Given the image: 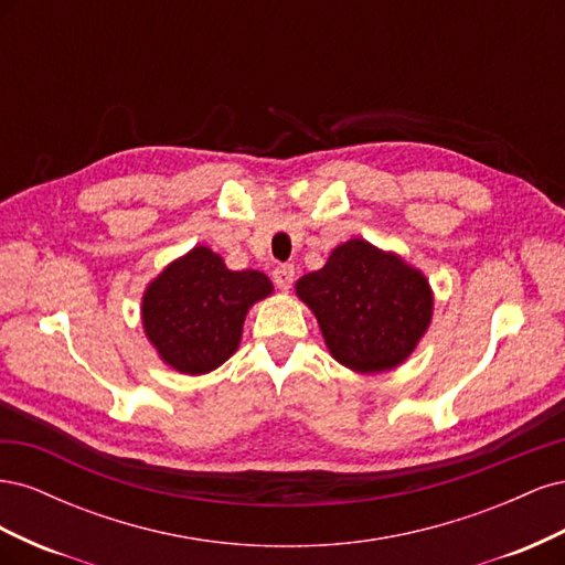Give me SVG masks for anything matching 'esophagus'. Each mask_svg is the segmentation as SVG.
<instances>
[{
	"label": "esophagus",
	"mask_w": 565,
	"mask_h": 565,
	"mask_svg": "<svg viewBox=\"0 0 565 565\" xmlns=\"http://www.w3.org/2000/svg\"><path fill=\"white\" fill-rule=\"evenodd\" d=\"M295 280V266L292 264H278L273 268V282H276L280 289H289Z\"/></svg>",
	"instance_id": "obj_1"
}]
</instances>
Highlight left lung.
<instances>
[{
    "label": "left lung",
    "mask_w": 565,
    "mask_h": 565,
    "mask_svg": "<svg viewBox=\"0 0 565 565\" xmlns=\"http://www.w3.org/2000/svg\"><path fill=\"white\" fill-rule=\"evenodd\" d=\"M297 295L316 313L330 353L355 372L398 367L431 322L434 297L401 256L361 241L339 245Z\"/></svg>",
    "instance_id": "obj_1"
}]
</instances>
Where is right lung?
Returning a JSON list of instances; mask_svg holds the SVG:
<instances>
[{
    "instance_id": "1",
    "label": "right lung",
    "mask_w": 565,
    "mask_h": 565,
    "mask_svg": "<svg viewBox=\"0 0 565 565\" xmlns=\"http://www.w3.org/2000/svg\"><path fill=\"white\" fill-rule=\"evenodd\" d=\"M270 292L264 273L231 270L210 247H195L148 285L143 328L167 365L204 374L235 353L249 306Z\"/></svg>"
}]
</instances>
